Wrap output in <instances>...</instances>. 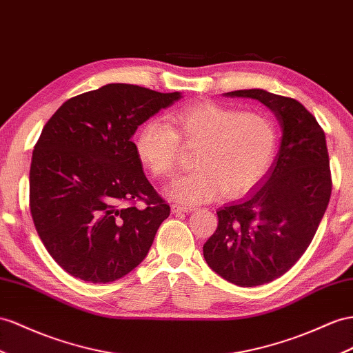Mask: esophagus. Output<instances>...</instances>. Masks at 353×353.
<instances>
[{
    "label": "esophagus",
    "instance_id": "1",
    "mask_svg": "<svg viewBox=\"0 0 353 353\" xmlns=\"http://www.w3.org/2000/svg\"><path fill=\"white\" fill-rule=\"evenodd\" d=\"M195 209H192V207H186V205H180V204H173L171 205V212L173 213H186V212H192Z\"/></svg>",
    "mask_w": 353,
    "mask_h": 353
}]
</instances>
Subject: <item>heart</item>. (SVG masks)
Listing matches in <instances>:
<instances>
[{
	"mask_svg": "<svg viewBox=\"0 0 353 353\" xmlns=\"http://www.w3.org/2000/svg\"><path fill=\"white\" fill-rule=\"evenodd\" d=\"M170 123L144 122L134 139L141 164L155 177H168L177 167L180 141L196 148L195 170L177 177L167 188L183 204L240 196L254 189L273 162L276 125L261 112H240L213 101H200L168 114Z\"/></svg>",
	"mask_w": 353,
	"mask_h": 353,
	"instance_id": "heart-1",
	"label": "heart"
}]
</instances>
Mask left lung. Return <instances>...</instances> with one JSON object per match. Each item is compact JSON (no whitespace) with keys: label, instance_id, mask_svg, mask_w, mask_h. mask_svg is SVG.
I'll return each mask as SVG.
<instances>
[{"label":"left lung","instance_id":"left-lung-1","mask_svg":"<svg viewBox=\"0 0 353 353\" xmlns=\"http://www.w3.org/2000/svg\"><path fill=\"white\" fill-rule=\"evenodd\" d=\"M227 97L258 99L282 126L268 173L245 198L216 212L218 228L203 246L214 273L250 288L285 274L309 248L330 203V158L323 130L296 99L264 89L234 90Z\"/></svg>","mask_w":353,"mask_h":353}]
</instances>
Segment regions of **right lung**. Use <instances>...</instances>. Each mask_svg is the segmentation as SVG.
I'll use <instances>...</instances> for the list:
<instances>
[{
	"instance_id": "right-lung-1",
	"label": "right lung",
	"mask_w": 353,
	"mask_h": 353,
	"mask_svg": "<svg viewBox=\"0 0 353 353\" xmlns=\"http://www.w3.org/2000/svg\"><path fill=\"white\" fill-rule=\"evenodd\" d=\"M180 98L110 83L70 98L44 125L30 170L31 216L68 274L108 283L146 258L170 205L144 176L131 137Z\"/></svg>"
}]
</instances>
